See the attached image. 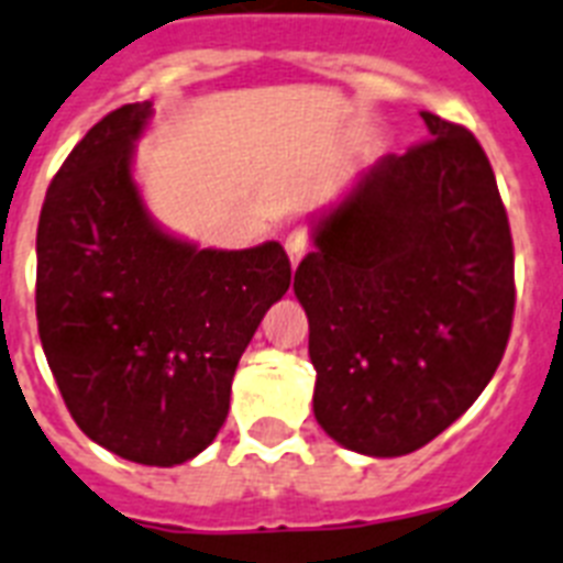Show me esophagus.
<instances>
[{"mask_svg": "<svg viewBox=\"0 0 563 563\" xmlns=\"http://www.w3.org/2000/svg\"><path fill=\"white\" fill-rule=\"evenodd\" d=\"M286 252H289L291 268L300 266V260H303L306 252H309V243H306L303 231H291L289 238H286Z\"/></svg>", "mask_w": 563, "mask_h": 563, "instance_id": "esophagus-1", "label": "esophagus"}]
</instances>
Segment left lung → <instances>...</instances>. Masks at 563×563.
<instances>
[{
  "mask_svg": "<svg viewBox=\"0 0 563 563\" xmlns=\"http://www.w3.org/2000/svg\"><path fill=\"white\" fill-rule=\"evenodd\" d=\"M429 140L386 154L309 220L295 272L318 372L314 418L369 457L427 446L478 400L515 311L507 209L478 140L420 111Z\"/></svg>",
  "mask_w": 563,
  "mask_h": 563,
  "instance_id": "1",
  "label": "left lung"
}]
</instances>
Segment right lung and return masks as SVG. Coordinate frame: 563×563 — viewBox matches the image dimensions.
<instances>
[{"label": "right lung", "instance_id": "obj_1", "mask_svg": "<svg viewBox=\"0 0 563 563\" xmlns=\"http://www.w3.org/2000/svg\"><path fill=\"white\" fill-rule=\"evenodd\" d=\"M151 113L111 111L56 172L36 231V320L77 427L125 461L174 466L225 423L240 354L291 266L274 240L200 249L148 214L134 145Z\"/></svg>", "mask_w": 563, "mask_h": 563}]
</instances>
